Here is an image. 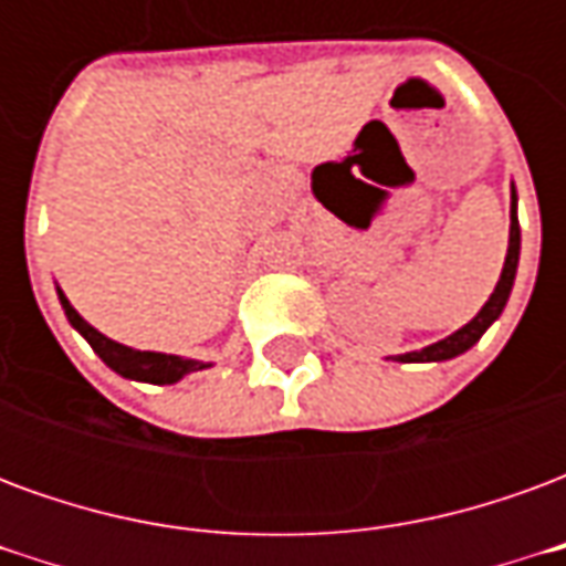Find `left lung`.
<instances>
[{
	"instance_id": "left-lung-1",
	"label": "left lung",
	"mask_w": 566,
	"mask_h": 566,
	"mask_svg": "<svg viewBox=\"0 0 566 566\" xmlns=\"http://www.w3.org/2000/svg\"><path fill=\"white\" fill-rule=\"evenodd\" d=\"M510 248H506V263H503V272H500V282L494 287V294L488 296V303L479 308V315H475L470 324H463L461 331H454L446 339H439V343L427 345L421 352H409V355H397V360H403V364H418V360H449V357L463 355L467 348H473L479 339H482V333L500 318V312L506 306V300H510L512 282H515V270H518V248H522V230H518V214H515V187H512V214H510Z\"/></svg>"
}]
</instances>
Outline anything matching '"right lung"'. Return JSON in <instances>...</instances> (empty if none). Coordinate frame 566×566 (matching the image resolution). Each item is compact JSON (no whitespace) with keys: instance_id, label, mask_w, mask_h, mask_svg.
<instances>
[{"instance_id":"1","label":"right lung","mask_w":566,"mask_h":566,"mask_svg":"<svg viewBox=\"0 0 566 566\" xmlns=\"http://www.w3.org/2000/svg\"><path fill=\"white\" fill-rule=\"evenodd\" d=\"M56 294H60V303L66 308L69 324H72V327L91 343L93 352L103 357L105 364L115 369L117 376H124V379L150 381V385H172V381H178L181 376H187V373H197V369L209 367V364H202V360H185V357L160 355V352H136V348H127V345L115 343V339L103 336L96 327H91L87 321L81 318L63 291H56Z\"/></svg>"}]
</instances>
